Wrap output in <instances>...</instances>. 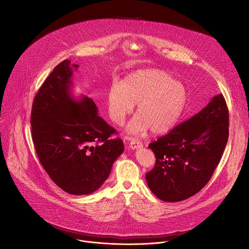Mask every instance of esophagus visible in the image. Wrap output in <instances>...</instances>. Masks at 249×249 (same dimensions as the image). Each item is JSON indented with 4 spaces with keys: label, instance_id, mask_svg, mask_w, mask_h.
<instances>
[{
    "label": "esophagus",
    "instance_id": "34e87169",
    "mask_svg": "<svg viewBox=\"0 0 249 249\" xmlns=\"http://www.w3.org/2000/svg\"><path fill=\"white\" fill-rule=\"evenodd\" d=\"M142 146V142L138 141V140H136V139H131V141L129 142V147L131 149H137V148H140Z\"/></svg>",
    "mask_w": 249,
    "mask_h": 249
}]
</instances>
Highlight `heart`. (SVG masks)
<instances>
[{
  "mask_svg": "<svg viewBox=\"0 0 249 249\" xmlns=\"http://www.w3.org/2000/svg\"><path fill=\"white\" fill-rule=\"evenodd\" d=\"M188 101L186 87L166 71L145 69L128 74L120 84H114L107 94L108 113L112 122L122 124L137 104V115L126 130L141 134L150 128L162 133L174 127Z\"/></svg>",
  "mask_w": 249,
  "mask_h": 249,
  "instance_id": "1",
  "label": "heart"
}]
</instances>
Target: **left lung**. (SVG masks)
I'll return each mask as SVG.
<instances>
[{"instance_id": "left-lung-1", "label": "left lung", "mask_w": 249, "mask_h": 249, "mask_svg": "<svg viewBox=\"0 0 249 249\" xmlns=\"http://www.w3.org/2000/svg\"><path fill=\"white\" fill-rule=\"evenodd\" d=\"M229 114L221 94L191 119L148 147L155 167L145 175L150 191L161 200L178 202L198 193L210 180L228 140Z\"/></svg>"}]
</instances>
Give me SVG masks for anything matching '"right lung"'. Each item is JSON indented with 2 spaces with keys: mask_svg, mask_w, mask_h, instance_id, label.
Wrapping results in <instances>:
<instances>
[{
  "mask_svg": "<svg viewBox=\"0 0 249 249\" xmlns=\"http://www.w3.org/2000/svg\"><path fill=\"white\" fill-rule=\"evenodd\" d=\"M77 64L59 63L37 92L32 109L33 141L39 161L51 179L74 196L90 195L107 180L124 142L99 116L86 96L72 94Z\"/></svg>",
  "mask_w": 249,
  "mask_h": 249,
  "instance_id": "obj_1",
  "label": "right lung"
}]
</instances>
